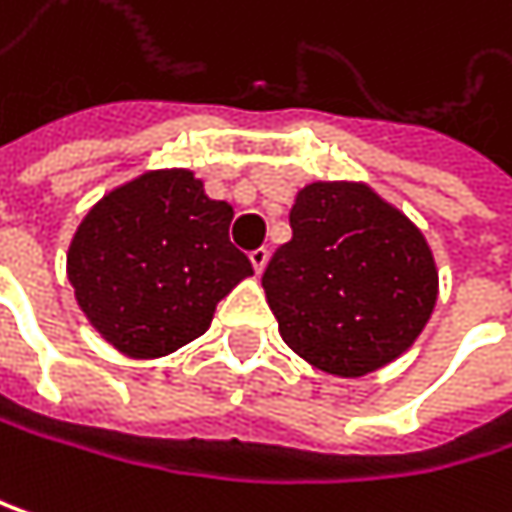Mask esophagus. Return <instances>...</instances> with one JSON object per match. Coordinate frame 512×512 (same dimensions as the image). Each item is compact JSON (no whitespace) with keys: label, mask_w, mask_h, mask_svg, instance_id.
<instances>
[{"label":"esophagus","mask_w":512,"mask_h":512,"mask_svg":"<svg viewBox=\"0 0 512 512\" xmlns=\"http://www.w3.org/2000/svg\"><path fill=\"white\" fill-rule=\"evenodd\" d=\"M248 261H251L254 273H264V267H267V261H270V251H267V248H254V251L248 254Z\"/></svg>","instance_id":"34e87169"}]
</instances>
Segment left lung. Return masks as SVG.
Wrapping results in <instances>:
<instances>
[{
    "label": "left lung",
    "mask_w": 512,
    "mask_h": 512,
    "mask_svg": "<svg viewBox=\"0 0 512 512\" xmlns=\"http://www.w3.org/2000/svg\"><path fill=\"white\" fill-rule=\"evenodd\" d=\"M291 230L261 279L288 348L339 378L405 354L438 300L420 227L366 182H312L294 200Z\"/></svg>",
    "instance_id": "obj_1"
}]
</instances>
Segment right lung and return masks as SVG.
Returning a JSON list of instances; mask_svg holds the SVG:
<instances>
[{"label": "right lung", "instance_id": "add662e5", "mask_svg": "<svg viewBox=\"0 0 512 512\" xmlns=\"http://www.w3.org/2000/svg\"><path fill=\"white\" fill-rule=\"evenodd\" d=\"M233 206L182 167L149 170L104 194L68 245V282L86 321L131 360L203 336L215 306L248 279L233 248Z\"/></svg>", "mask_w": 512, "mask_h": 512}]
</instances>
